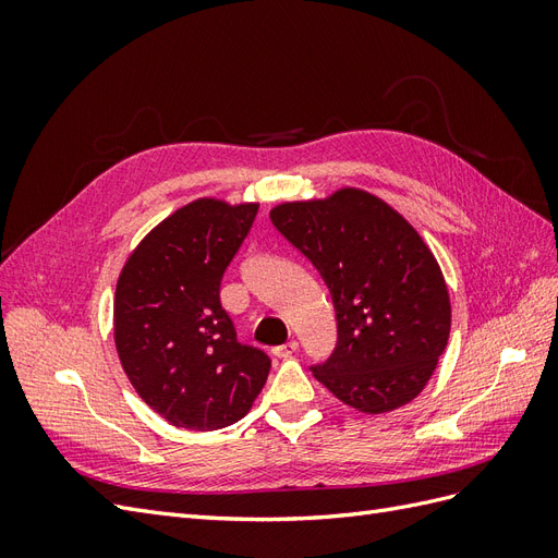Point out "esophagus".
<instances>
[{
	"label": "esophagus",
	"mask_w": 558,
	"mask_h": 558,
	"mask_svg": "<svg viewBox=\"0 0 558 558\" xmlns=\"http://www.w3.org/2000/svg\"><path fill=\"white\" fill-rule=\"evenodd\" d=\"M298 351V342L295 340H291V342H286V344H279V347H275L272 349V353L277 359H289L291 353H295Z\"/></svg>",
	"instance_id": "esophagus-1"
}]
</instances>
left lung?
I'll return each instance as SVG.
<instances>
[{
  "mask_svg": "<svg viewBox=\"0 0 558 558\" xmlns=\"http://www.w3.org/2000/svg\"><path fill=\"white\" fill-rule=\"evenodd\" d=\"M275 228L324 277L337 314L332 356L314 377L349 408L412 402L449 340L451 302L433 251L400 211L363 189L281 202Z\"/></svg>",
  "mask_w": 558,
  "mask_h": 558,
  "instance_id": "1",
  "label": "left lung"
}]
</instances>
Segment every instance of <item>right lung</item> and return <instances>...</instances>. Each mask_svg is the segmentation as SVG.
Instances as JSON below:
<instances>
[{
	"mask_svg": "<svg viewBox=\"0 0 558 558\" xmlns=\"http://www.w3.org/2000/svg\"><path fill=\"white\" fill-rule=\"evenodd\" d=\"M258 202L199 197L132 248L113 295V342L130 384L177 428L216 430L246 416L269 359L240 344L221 279Z\"/></svg>",
	"mask_w": 558,
	"mask_h": 558,
	"instance_id": "add662e5",
	"label": "right lung"
}]
</instances>
